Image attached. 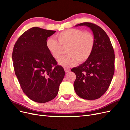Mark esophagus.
<instances>
[{"instance_id": "esophagus-1", "label": "esophagus", "mask_w": 130, "mask_h": 130, "mask_svg": "<svg viewBox=\"0 0 130 130\" xmlns=\"http://www.w3.org/2000/svg\"><path fill=\"white\" fill-rule=\"evenodd\" d=\"M64 70H65V73H68V72H70V69H68V68H64Z\"/></svg>"}]
</instances>
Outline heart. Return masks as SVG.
I'll list each match as a JSON object with an SVG mask.
<instances>
[{
  "mask_svg": "<svg viewBox=\"0 0 130 130\" xmlns=\"http://www.w3.org/2000/svg\"><path fill=\"white\" fill-rule=\"evenodd\" d=\"M58 42L53 38L47 40V49L52 57L58 60L62 53V48L67 47V55L62 57L58 63L68 68L78 62L86 61L90 57L95 46V38L91 33L79 29H70L56 35Z\"/></svg>",
  "mask_w": 130,
  "mask_h": 130,
  "instance_id": "1",
  "label": "heart"
}]
</instances>
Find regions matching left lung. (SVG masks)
Masks as SVG:
<instances>
[{
  "label": "left lung",
  "instance_id": "obj_1",
  "mask_svg": "<svg viewBox=\"0 0 130 130\" xmlns=\"http://www.w3.org/2000/svg\"><path fill=\"white\" fill-rule=\"evenodd\" d=\"M92 30L95 46L92 54L82 64L72 69L76 75L74 88L80 98L95 100L102 96L110 86L114 73V52L108 35L96 24L83 22Z\"/></svg>",
  "mask_w": 130,
  "mask_h": 130
}]
</instances>
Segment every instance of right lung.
I'll use <instances>...</instances> for the list:
<instances>
[{
  "mask_svg": "<svg viewBox=\"0 0 130 130\" xmlns=\"http://www.w3.org/2000/svg\"><path fill=\"white\" fill-rule=\"evenodd\" d=\"M55 31L34 27L20 36L12 59L15 74L23 92L31 100L44 103L57 96L65 71L47 48L48 37Z\"/></svg>",
  "mask_w": 130,
  "mask_h": 130,
  "instance_id": "add662e5",
  "label": "right lung"
}]
</instances>
